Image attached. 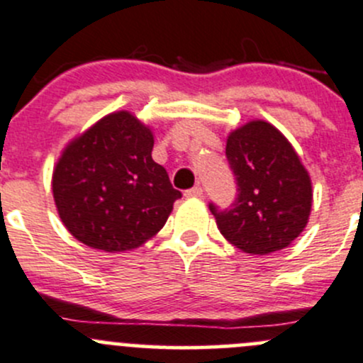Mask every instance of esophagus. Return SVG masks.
<instances>
[{
	"label": "esophagus",
	"mask_w": 363,
	"mask_h": 363,
	"mask_svg": "<svg viewBox=\"0 0 363 363\" xmlns=\"http://www.w3.org/2000/svg\"><path fill=\"white\" fill-rule=\"evenodd\" d=\"M184 196L186 198H201V196H203V189L198 188V186H196V188L188 189V191L184 193Z\"/></svg>",
	"instance_id": "34e87169"
}]
</instances>
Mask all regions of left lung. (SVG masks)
Instances as JSON below:
<instances>
[{"mask_svg":"<svg viewBox=\"0 0 363 363\" xmlns=\"http://www.w3.org/2000/svg\"><path fill=\"white\" fill-rule=\"evenodd\" d=\"M226 156L238 196L226 211L208 205L224 238L255 255L291 245L310 219L313 189L287 137L268 121L252 120L230 132Z\"/></svg>","mask_w":363,"mask_h":363,"instance_id":"obj_1","label":"left lung"}]
</instances>
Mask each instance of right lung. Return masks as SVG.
<instances>
[{"label": "right lung", "mask_w": 363, "mask_h": 363, "mask_svg": "<svg viewBox=\"0 0 363 363\" xmlns=\"http://www.w3.org/2000/svg\"><path fill=\"white\" fill-rule=\"evenodd\" d=\"M152 130L128 111L101 118L64 147L52 175L66 230L91 249L133 250L169 219L181 191L151 158Z\"/></svg>", "instance_id": "right-lung-1"}]
</instances>
